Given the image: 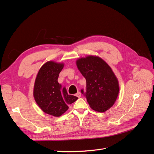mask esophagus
I'll list each match as a JSON object with an SVG mask.
<instances>
[{"instance_id": "esophagus-1", "label": "esophagus", "mask_w": 154, "mask_h": 154, "mask_svg": "<svg viewBox=\"0 0 154 154\" xmlns=\"http://www.w3.org/2000/svg\"><path fill=\"white\" fill-rule=\"evenodd\" d=\"M76 96L78 97H81V93L80 92H78V93H76Z\"/></svg>"}]
</instances>
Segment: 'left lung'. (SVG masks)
<instances>
[{"label": "left lung", "mask_w": 154, "mask_h": 154, "mask_svg": "<svg viewBox=\"0 0 154 154\" xmlns=\"http://www.w3.org/2000/svg\"><path fill=\"white\" fill-rule=\"evenodd\" d=\"M76 65L86 79V88L81 90L91 109L103 112L114 105L119 88L110 66L97 57L89 56L77 60Z\"/></svg>", "instance_id": "obj_1"}]
</instances>
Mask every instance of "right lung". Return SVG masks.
Returning a JSON list of instances; mask_svg holds the SVG:
<instances>
[{"mask_svg":"<svg viewBox=\"0 0 154 154\" xmlns=\"http://www.w3.org/2000/svg\"><path fill=\"white\" fill-rule=\"evenodd\" d=\"M63 64L54 62L45 63L37 74L33 95L36 103L44 112L56 117L68 110V105L78 100L69 95L66 88L58 82L59 74Z\"/></svg>","mask_w":154,"mask_h":154,"instance_id":"1","label":"right lung"}]
</instances>
